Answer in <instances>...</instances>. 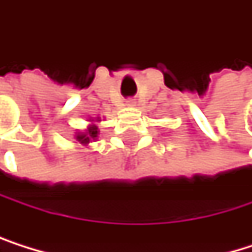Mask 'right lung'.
Masks as SVG:
<instances>
[{
  "mask_svg": "<svg viewBox=\"0 0 252 252\" xmlns=\"http://www.w3.org/2000/svg\"><path fill=\"white\" fill-rule=\"evenodd\" d=\"M98 136H99V127H98L95 123H93V125H89V126H87V129L77 132L75 139L78 141V144H83V145H86V147H87L90 142L96 141V139H98Z\"/></svg>",
  "mask_w": 252,
  "mask_h": 252,
  "instance_id": "add662e5",
  "label": "right lung"
}]
</instances>
